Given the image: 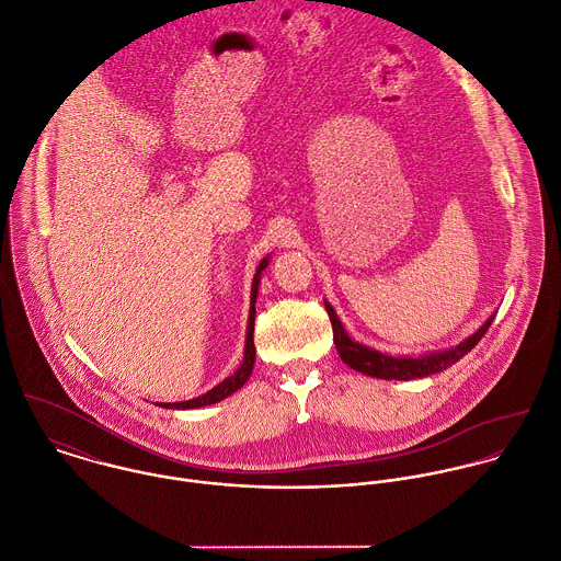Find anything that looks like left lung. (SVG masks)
I'll list each match as a JSON object with an SVG mask.
<instances>
[{
	"instance_id": "left-lung-1",
	"label": "left lung",
	"mask_w": 561,
	"mask_h": 561,
	"mask_svg": "<svg viewBox=\"0 0 561 561\" xmlns=\"http://www.w3.org/2000/svg\"><path fill=\"white\" fill-rule=\"evenodd\" d=\"M325 310L332 323V339L336 345V352L341 356L343 363H347L352 369L360 371V375L375 377V379H386V381H412V379H423L430 375H436V371L447 369L449 365H454L456 360H460L467 352H471L476 347V343L484 336V332L489 330L493 317L469 339H465L460 345L451 347V350H443V352H434V354H425V356H388L383 352H377L371 347H365L360 343H354L347 332L343 330L336 312L332 310V306L325 301Z\"/></svg>"
}]
</instances>
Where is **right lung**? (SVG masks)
I'll list each match as a JSON object with an SVG mask.
<instances>
[{"mask_svg": "<svg viewBox=\"0 0 561 561\" xmlns=\"http://www.w3.org/2000/svg\"><path fill=\"white\" fill-rule=\"evenodd\" d=\"M268 266V260H262V264L257 266V273L253 277V288H251V314H249V328H247V347H244V360L242 365L233 371L229 379H225L220 386H216L214 390H209L207 394L192 399V401H182V403H164L162 408L167 410H196V408H205V405H214L227 397H231L233 392H238L251 377L253 371V363H255V343H253V330H255V299H257V286H260V275L262 271Z\"/></svg>", "mask_w": 561, "mask_h": 561, "instance_id": "1", "label": "right lung"}]
</instances>
